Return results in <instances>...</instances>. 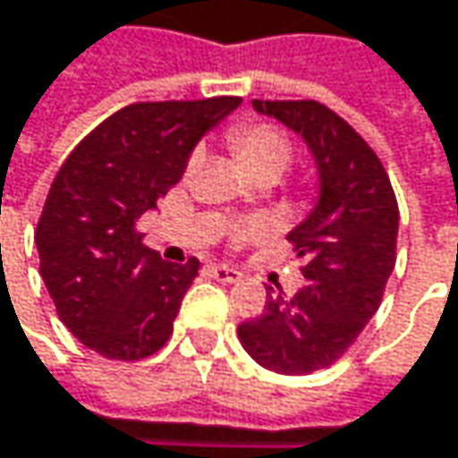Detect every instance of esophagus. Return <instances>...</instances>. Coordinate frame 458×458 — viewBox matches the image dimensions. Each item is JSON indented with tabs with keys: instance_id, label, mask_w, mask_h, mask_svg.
Here are the masks:
<instances>
[{
	"instance_id": "obj_1",
	"label": "esophagus",
	"mask_w": 458,
	"mask_h": 458,
	"mask_svg": "<svg viewBox=\"0 0 458 458\" xmlns=\"http://www.w3.org/2000/svg\"><path fill=\"white\" fill-rule=\"evenodd\" d=\"M209 272H212V277L220 280V283H238V280H241V272L233 270L228 265H212Z\"/></svg>"
}]
</instances>
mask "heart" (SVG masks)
<instances>
[{
  "instance_id": "1",
  "label": "heart",
  "mask_w": 458,
  "mask_h": 458,
  "mask_svg": "<svg viewBox=\"0 0 458 458\" xmlns=\"http://www.w3.org/2000/svg\"><path fill=\"white\" fill-rule=\"evenodd\" d=\"M230 148L243 170L257 178L262 173L280 175L291 159V139L272 123H246L230 133ZM196 157H191V167H196Z\"/></svg>"
}]
</instances>
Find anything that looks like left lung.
Segmentation results:
<instances>
[{
	"instance_id": "obj_1",
	"label": "left lung",
	"mask_w": 458,
	"mask_h": 458,
	"mask_svg": "<svg viewBox=\"0 0 458 458\" xmlns=\"http://www.w3.org/2000/svg\"><path fill=\"white\" fill-rule=\"evenodd\" d=\"M251 105L310 146L319 196L288 233L307 288L270 296L265 312L238 325V338L265 369L310 375L349 352L377 312L395 265L398 204L377 154L333 109L312 99Z\"/></svg>"
}]
</instances>
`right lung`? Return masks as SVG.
<instances>
[{"label": "right lung", "instance_id": "right-lung-1", "mask_svg": "<svg viewBox=\"0 0 458 458\" xmlns=\"http://www.w3.org/2000/svg\"><path fill=\"white\" fill-rule=\"evenodd\" d=\"M241 97L139 102L117 109L70 151L36 228L41 277L67 330L91 352L139 361L173 335L199 259L162 262L136 220L186 173L201 136Z\"/></svg>", "mask_w": 458, "mask_h": 458}]
</instances>
